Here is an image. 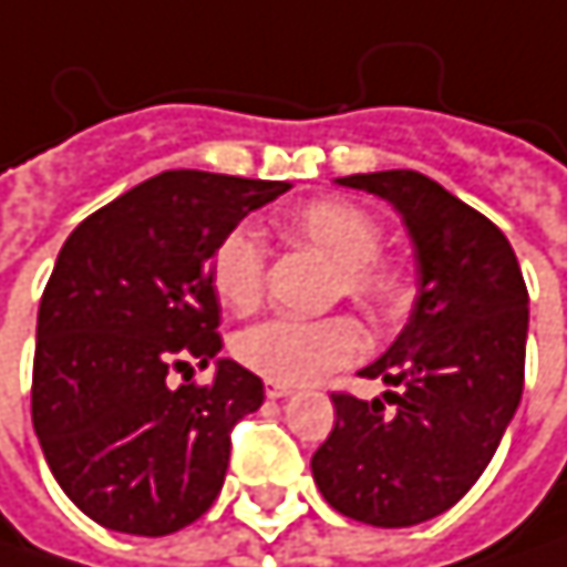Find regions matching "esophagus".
<instances>
[{
    "mask_svg": "<svg viewBox=\"0 0 567 567\" xmlns=\"http://www.w3.org/2000/svg\"><path fill=\"white\" fill-rule=\"evenodd\" d=\"M266 396H269V400H282V396H291V388H288V384L269 381V384H266Z\"/></svg>",
    "mask_w": 567,
    "mask_h": 567,
    "instance_id": "34e87169",
    "label": "esophagus"
}]
</instances>
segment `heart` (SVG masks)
I'll return each instance as SVG.
<instances>
[{
  "instance_id": "heart-1",
  "label": "heart",
  "mask_w": 567,
  "mask_h": 567,
  "mask_svg": "<svg viewBox=\"0 0 567 567\" xmlns=\"http://www.w3.org/2000/svg\"><path fill=\"white\" fill-rule=\"evenodd\" d=\"M285 239L318 249L334 266L331 295H348L368 311H388L403 295V276L381 262L384 229L381 223L348 199H311L279 219ZM269 256L262 239L239 226L226 233L209 262V285L216 298L233 311H249L266 291ZM239 364L276 384H308L331 371H341L364 358L368 334L351 315L328 318H288L272 315L233 338Z\"/></svg>"
}]
</instances>
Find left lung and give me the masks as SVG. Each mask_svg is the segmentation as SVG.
I'll return each mask as SVG.
<instances>
[{"mask_svg":"<svg viewBox=\"0 0 567 567\" xmlns=\"http://www.w3.org/2000/svg\"><path fill=\"white\" fill-rule=\"evenodd\" d=\"M394 203L416 252V301L384 358L361 371L381 396L338 391L334 430L311 456L331 509L403 528L456 506L489 466L525 384L528 288L509 239L416 171L341 176Z\"/></svg>","mask_w":567,"mask_h":567,"instance_id":"obj_1","label":"left lung"}]
</instances>
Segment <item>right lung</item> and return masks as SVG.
<instances>
[{"mask_svg":"<svg viewBox=\"0 0 567 567\" xmlns=\"http://www.w3.org/2000/svg\"><path fill=\"white\" fill-rule=\"evenodd\" d=\"M282 179L167 171L91 213L61 246L39 305L32 423L64 496L104 528L171 535L223 489L233 426L262 381L219 361L209 262ZM187 371L173 389L169 374Z\"/></svg>","mask_w":567,"mask_h":567,"instance_id":"1","label":"right lung"}]
</instances>
